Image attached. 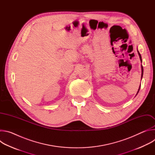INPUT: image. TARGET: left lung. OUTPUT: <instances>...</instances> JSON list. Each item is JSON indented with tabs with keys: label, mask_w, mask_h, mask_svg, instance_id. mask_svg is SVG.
Masks as SVG:
<instances>
[{
	"label": "left lung",
	"mask_w": 155,
	"mask_h": 155,
	"mask_svg": "<svg viewBox=\"0 0 155 155\" xmlns=\"http://www.w3.org/2000/svg\"><path fill=\"white\" fill-rule=\"evenodd\" d=\"M137 51H138V53H139V57H140V61H141V62H142L141 55H140V53L139 52V51H138V50H137ZM143 66H142V77H141L142 78V77H143ZM140 87H139V90H138V92H137V93H139V90H140Z\"/></svg>",
	"instance_id": "1"
}]
</instances>
